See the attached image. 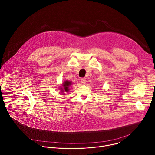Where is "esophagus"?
Wrapping results in <instances>:
<instances>
[{
  "mask_svg": "<svg viewBox=\"0 0 155 155\" xmlns=\"http://www.w3.org/2000/svg\"><path fill=\"white\" fill-rule=\"evenodd\" d=\"M81 82L82 83H83V84H85L86 83V78H81Z\"/></svg>",
  "mask_w": 155,
  "mask_h": 155,
  "instance_id": "esophagus-1",
  "label": "esophagus"
}]
</instances>
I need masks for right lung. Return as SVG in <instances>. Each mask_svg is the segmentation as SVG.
<instances>
[{"label": "right lung", "mask_w": 155, "mask_h": 155, "mask_svg": "<svg viewBox=\"0 0 155 155\" xmlns=\"http://www.w3.org/2000/svg\"><path fill=\"white\" fill-rule=\"evenodd\" d=\"M72 84V82L71 81H65L63 83H62V86L63 88H61V93H64V91H65V92H68L69 91V87Z\"/></svg>", "instance_id": "right-lung-1"}]
</instances>
